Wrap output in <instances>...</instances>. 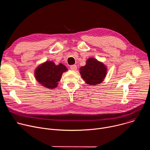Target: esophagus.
Returning a JSON list of instances; mask_svg holds the SVG:
<instances>
[{
  "label": "esophagus",
  "instance_id": "esophagus-1",
  "mask_svg": "<svg viewBox=\"0 0 150 150\" xmlns=\"http://www.w3.org/2000/svg\"><path fill=\"white\" fill-rule=\"evenodd\" d=\"M70 68H71V69L72 70V71H76V70L77 69V67H76V65H71V67H70Z\"/></svg>",
  "mask_w": 150,
  "mask_h": 150
}]
</instances>
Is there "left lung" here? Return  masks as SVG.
Instances as JSON below:
<instances>
[{
	"instance_id": "left-lung-1",
	"label": "left lung",
	"mask_w": 150,
	"mask_h": 150,
	"mask_svg": "<svg viewBox=\"0 0 150 150\" xmlns=\"http://www.w3.org/2000/svg\"><path fill=\"white\" fill-rule=\"evenodd\" d=\"M79 70V73L85 83L90 85H95L103 81L108 69L103 62L90 57L87 60L86 65L81 67Z\"/></svg>"
}]
</instances>
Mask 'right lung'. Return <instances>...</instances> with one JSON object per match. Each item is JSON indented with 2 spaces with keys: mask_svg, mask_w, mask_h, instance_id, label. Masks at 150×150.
Segmentation results:
<instances>
[{
  "mask_svg": "<svg viewBox=\"0 0 150 150\" xmlns=\"http://www.w3.org/2000/svg\"><path fill=\"white\" fill-rule=\"evenodd\" d=\"M67 71V68L63 64L56 65L53 61L48 60L36 68L34 76L42 86L48 89H54L57 87L62 74Z\"/></svg>",
  "mask_w": 150,
  "mask_h": 150,
  "instance_id": "1",
  "label": "right lung"
}]
</instances>
